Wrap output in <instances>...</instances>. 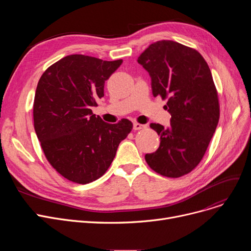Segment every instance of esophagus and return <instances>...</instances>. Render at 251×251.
<instances>
[{
    "mask_svg": "<svg viewBox=\"0 0 251 251\" xmlns=\"http://www.w3.org/2000/svg\"><path fill=\"white\" fill-rule=\"evenodd\" d=\"M147 128V125H142V124H139V123H134L133 124V129L134 130H141V129H144Z\"/></svg>",
    "mask_w": 251,
    "mask_h": 251,
    "instance_id": "34e87169",
    "label": "esophagus"
}]
</instances>
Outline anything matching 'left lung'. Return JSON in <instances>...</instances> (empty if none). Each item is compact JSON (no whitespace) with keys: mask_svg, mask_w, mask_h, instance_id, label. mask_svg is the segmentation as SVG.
Returning <instances> with one entry per match:
<instances>
[{"mask_svg":"<svg viewBox=\"0 0 251 251\" xmlns=\"http://www.w3.org/2000/svg\"><path fill=\"white\" fill-rule=\"evenodd\" d=\"M137 62L151 78L153 97L168 100V128L151 123L160 147L147 153L149 166L163 176L181 177L200 164L220 118L218 92L212 72L194 49L173 41L151 44Z\"/></svg>","mask_w":251,"mask_h":251,"instance_id":"1","label":"left lung"}]
</instances>
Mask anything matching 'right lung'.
I'll list each match as a JSON object with an SVG mask.
<instances>
[{
    "label": "right lung",
    "instance_id": "right-lung-1",
    "mask_svg": "<svg viewBox=\"0 0 251 251\" xmlns=\"http://www.w3.org/2000/svg\"><path fill=\"white\" fill-rule=\"evenodd\" d=\"M122 63L70 55L50 66L37 83L35 133L51 167L72 182L101 177L132 129L127 119L109 124L91 111L103 97L104 81Z\"/></svg>",
    "mask_w": 251,
    "mask_h": 251
}]
</instances>
